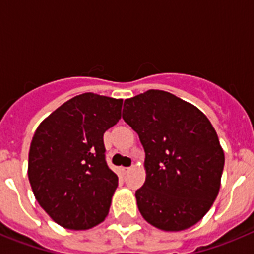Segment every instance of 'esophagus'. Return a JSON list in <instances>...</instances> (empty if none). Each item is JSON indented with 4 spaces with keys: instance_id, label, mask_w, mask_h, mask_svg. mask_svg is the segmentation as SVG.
Masks as SVG:
<instances>
[{
    "instance_id": "1",
    "label": "esophagus",
    "mask_w": 254,
    "mask_h": 254,
    "mask_svg": "<svg viewBox=\"0 0 254 254\" xmlns=\"http://www.w3.org/2000/svg\"><path fill=\"white\" fill-rule=\"evenodd\" d=\"M120 172H121V174H122V176H126V174L129 172V168H121Z\"/></svg>"
}]
</instances>
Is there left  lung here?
I'll list each match as a JSON object with an SVG mask.
<instances>
[{
  "label": "left lung",
  "mask_w": 254,
  "mask_h": 254,
  "mask_svg": "<svg viewBox=\"0 0 254 254\" xmlns=\"http://www.w3.org/2000/svg\"><path fill=\"white\" fill-rule=\"evenodd\" d=\"M122 117L145 150L146 179L136 190L142 217L164 232L193 226L216 199L225 163L208 118L163 90L126 99Z\"/></svg>",
  "instance_id": "1"
}]
</instances>
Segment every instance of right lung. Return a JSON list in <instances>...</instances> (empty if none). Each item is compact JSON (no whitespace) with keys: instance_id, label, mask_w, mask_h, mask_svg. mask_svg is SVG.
I'll return each mask as SVG.
<instances>
[{"instance_id":"obj_1","label":"right lung","mask_w":254,"mask_h":254,"mask_svg":"<svg viewBox=\"0 0 254 254\" xmlns=\"http://www.w3.org/2000/svg\"><path fill=\"white\" fill-rule=\"evenodd\" d=\"M122 103L85 93L38 126L29 150V182L58 225L86 230L107 217L118 177L107 165L103 136L121 120Z\"/></svg>"}]
</instances>
